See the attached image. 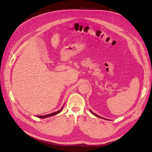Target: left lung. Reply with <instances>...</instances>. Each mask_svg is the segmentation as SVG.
Masks as SVG:
<instances>
[{
  "mask_svg": "<svg viewBox=\"0 0 152 152\" xmlns=\"http://www.w3.org/2000/svg\"><path fill=\"white\" fill-rule=\"evenodd\" d=\"M91 112L94 115H95V116H97V117H99V118H102V117H100V116H99V115H96V114H95V113H94L92 111H91Z\"/></svg>",
  "mask_w": 152,
  "mask_h": 152,
  "instance_id": "obj_1",
  "label": "left lung"
}]
</instances>
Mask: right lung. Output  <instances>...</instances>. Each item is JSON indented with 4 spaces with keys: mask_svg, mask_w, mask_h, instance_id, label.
<instances>
[{
    "mask_svg": "<svg viewBox=\"0 0 152 152\" xmlns=\"http://www.w3.org/2000/svg\"><path fill=\"white\" fill-rule=\"evenodd\" d=\"M63 107L61 108V110H60L59 111H56V112H54V113H50V114H49V115H44V116H38L37 117L39 118H47V117H49V116H53V115H57L58 113H59L61 112V111L63 110Z\"/></svg>",
    "mask_w": 152,
    "mask_h": 152,
    "instance_id": "add662e5",
    "label": "right lung"
}]
</instances>
